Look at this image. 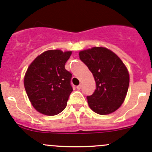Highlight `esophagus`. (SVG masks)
I'll return each instance as SVG.
<instances>
[{"instance_id":"esophagus-1","label":"esophagus","mask_w":152,"mask_h":152,"mask_svg":"<svg viewBox=\"0 0 152 152\" xmlns=\"http://www.w3.org/2000/svg\"><path fill=\"white\" fill-rule=\"evenodd\" d=\"M81 87H82V85H81V84H80V85H78L77 87H76V89H77V90H80Z\"/></svg>"}]
</instances>
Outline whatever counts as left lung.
I'll use <instances>...</instances> for the list:
<instances>
[{
	"label": "left lung",
	"mask_w": 152,
	"mask_h": 152,
	"mask_svg": "<svg viewBox=\"0 0 152 152\" xmlns=\"http://www.w3.org/2000/svg\"><path fill=\"white\" fill-rule=\"evenodd\" d=\"M81 60L88 67L96 88L87 96L90 108L99 115H109L124 103L129 85V73L120 57L104 47L81 50Z\"/></svg>",
	"instance_id": "1"
}]
</instances>
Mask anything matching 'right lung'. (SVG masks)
<instances>
[{"label": "right lung", "instance_id": "right-lung-1", "mask_svg": "<svg viewBox=\"0 0 152 152\" xmlns=\"http://www.w3.org/2000/svg\"><path fill=\"white\" fill-rule=\"evenodd\" d=\"M71 50H48L37 56L24 76V87L34 108L52 116L63 111L71 92L72 74L65 65Z\"/></svg>", "mask_w": 152, "mask_h": 152}]
</instances>
